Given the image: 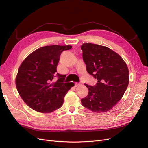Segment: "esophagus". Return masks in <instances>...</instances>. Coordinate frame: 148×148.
<instances>
[{"instance_id": "34e87169", "label": "esophagus", "mask_w": 148, "mask_h": 148, "mask_svg": "<svg viewBox=\"0 0 148 148\" xmlns=\"http://www.w3.org/2000/svg\"><path fill=\"white\" fill-rule=\"evenodd\" d=\"M80 85V84L79 83H75V87H78V86H79Z\"/></svg>"}]
</instances>
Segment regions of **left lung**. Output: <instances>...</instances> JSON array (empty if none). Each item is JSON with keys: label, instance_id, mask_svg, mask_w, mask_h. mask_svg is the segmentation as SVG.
Returning a JSON list of instances; mask_svg holds the SVG:
<instances>
[{"label": "left lung", "instance_id": "obj_1", "mask_svg": "<svg viewBox=\"0 0 148 148\" xmlns=\"http://www.w3.org/2000/svg\"><path fill=\"white\" fill-rule=\"evenodd\" d=\"M81 49L88 73L97 79L95 86L84 84L89 92L81 100L82 104L95 112L109 111L122 99L128 87L127 65L120 55L107 47L84 43Z\"/></svg>", "mask_w": 148, "mask_h": 148}]
</instances>
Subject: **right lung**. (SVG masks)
I'll use <instances>...</instances> for the list:
<instances>
[{
    "label": "right lung",
    "instance_id": "add662e5",
    "mask_svg": "<svg viewBox=\"0 0 148 148\" xmlns=\"http://www.w3.org/2000/svg\"><path fill=\"white\" fill-rule=\"evenodd\" d=\"M71 46L52 45L40 47L26 57L16 77V87L22 99L30 108L41 113L59 109L74 83H64L65 76L56 73L60 56ZM57 75L56 82L53 79Z\"/></svg>",
    "mask_w": 148,
    "mask_h": 148
}]
</instances>
